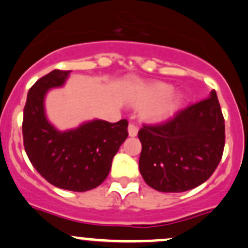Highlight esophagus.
Instances as JSON below:
<instances>
[{
	"instance_id": "34e87169",
	"label": "esophagus",
	"mask_w": 248,
	"mask_h": 248,
	"mask_svg": "<svg viewBox=\"0 0 248 248\" xmlns=\"http://www.w3.org/2000/svg\"><path fill=\"white\" fill-rule=\"evenodd\" d=\"M127 131H129L130 136L135 137L137 135V132H139V126H137V125L134 124V123H130L129 127H127Z\"/></svg>"
}]
</instances>
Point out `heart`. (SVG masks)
I'll use <instances>...</instances> for the list:
<instances>
[{
  "label": "heart",
  "mask_w": 248,
  "mask_h": 248,
  "mask_svg": "<svg viewBox=\"0 0 248 248\" xmlns=\"http://www.w3.org/2000/svg\"><path fill=\"white\" fill-rule=\"evenodd\" d=\"M170 89H172L170 86L162 82L143 86L140 88L139 93L134 98V104L140 107H145L154 103V106L152 105L153 107H148L145 109V116L153 119L163 118V117L168 116L177 105V96H167L170 93ZM165 96H166V98H164ZM161 98L163 99L162 101L161 100Z\"/></svg>",
  "instance_id": "obj_1"
}]
</instances>
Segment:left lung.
Here are the masks:
<instances>
[{
  "label": "left lung",
  "instance_id": "1",
  "mask_svg": "<svg viewBox=\"0 0 248 248\" xmlns=\"http://www.w3.org/2000/svg\"><path fill=\"white\" fill-rule=\"evenodd\" d=\"M140 172L161 192H184L213 175L224 149V118L215 89L172 118L143 124Z\"/></svg>",
  "mask_w": 248,
  "mask_h": 248
}]
</instances>
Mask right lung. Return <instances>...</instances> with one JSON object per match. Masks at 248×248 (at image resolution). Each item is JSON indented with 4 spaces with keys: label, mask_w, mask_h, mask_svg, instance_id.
Wrapping results in <instances>:
<instances>
[{
    "label": "right lung",
    "mask_w": 248,
    "mask_h": 248,
    "mask_svg": "<svg viewBox=\"0 0 248 248\" xmlns=\"http://www.w3.org/2000/svg\"><path fill=\"white\" fill-rule=\"evenodd\" d=\"M70 70L56 69L30 88L24 108V147L37 172L63 190H92L100 185L111 170L112 159L127 137V121L89 122L61 132L47 122L44 96L47 89L61 87Z\"/></svg>",
    "instance_id": "add662e5"
}]
</instances>
